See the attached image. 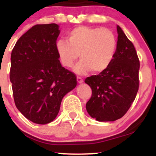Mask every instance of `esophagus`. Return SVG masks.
I'll return each mask as SVG.
<instances>
[{"label":"esophagus","mask_w":156,"mask_h":156,"mask_svg":"<svg viewBox=\"0 0 156 156\" xmlns=\"http://www.w3.org/2000/svg\"><path fill=\"white\" fill-rule=\"evenodd\" d=\"M77 80H78V83H81L83 82V80L82 79V78H80V77H77Z\"/></svg>","instance_id":"obj_1"}]
</instances>
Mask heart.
<instances>
[{"label":"heart","mask_w":156,"mask_h":156,"mask_svg":"<svg viewBox=\"0 0 156 156\" xmlns=\"http://www.w3.org/2000/svg\"><path fill=\"white\" fill-rule=\"evenodd\" d=\"M117 45L116 36L111 30L81 26L67 34V41H57L55 50L65 67H73L80 56L74 71L83 75L91 69L95 73L105 70L114 59Z\"/></svg>","instance_id":"1"}]
</instances>
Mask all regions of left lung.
<instances>
[{"label": "left lung", "instance_id": "left-lung-1", "mask_svg": "<svg viewBox=\"0 0 156 156\" xmlns=\"http://www.w3.org/2000/svg\"><path fill=\"white\" fill-rule=\"evenodd\" d=\"M117 45L112 64L98 76L85 79L92 89L86 108L99 122H112L122 117L135 100L139 89V60L133 43L119 26Z\"/></svg>", "mask_w": 156, "mask_h": 156}]
</instances>
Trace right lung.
I'll list each match as a JSON object with an SVG mask.
<instances>
[{"label":"right lung","mask_w":156,"mask_h":156,"mask_svg":"<svg viewBox=\"0 0 156 156\" xmlns=\"http://www.w3.org/2000/svg\"><path fill=\"white\" fill-rule=\"evenodd\" d=\"M55 23L36 25L16 42L11 54L10 80L16 106L37 124L53 121L62 99L76 88V76L63 67L55 50Z\"/></svg>","instance_id":"right-lung-1"}]
</instances>
